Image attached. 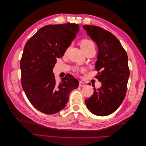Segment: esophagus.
Masks as SVG:
<instances>
[{
	"mask_svg": "<svg viewBox=\"0 0 146 146\" xmlns=\"http://www.w3.org/2000/svg\"><path fill=\"white\" fill-rule=\"evenodd\" d=\"M85 86V83H84L83 82H82V81H80V82H79V86L83 87V86Z\"/></svg>",
	"mask_w": 146,
	"mask_h": 146,
	"instance_id": "34e87169",
	"label": "esophagus"
}]
</instances>
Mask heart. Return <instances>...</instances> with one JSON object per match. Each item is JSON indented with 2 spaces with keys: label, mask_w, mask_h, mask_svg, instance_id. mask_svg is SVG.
Listing matches in <instances>:
<instances>
[{
  "label": "heart",
  "mask_w": 146,
  "mask_h": 146,
  "mask_svg": "<svg viewBox=\"0 0 146 146\" xmlns=\"http://www.w3.org/2000/svg\"><path fill=\"white\" fill-rule=\"evenodd\" d=\"M82 49L83 52H85L87 50H89L91 48H95V46L94 42L90 39H83L80 42Z\"/></svg>",
  "instance_id": "b5f03b06"
}]
</instances>
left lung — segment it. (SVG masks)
<instances>
[{"label":"left lung","mask_w":146,"mask_h":146,"mask_svg":"<svg viewBox=\"0 0 146 146\" xmlns=\"http://www.w3.org/2000/svg\"><path fill=\"white\" fill-rule=\"evenodd\" d=\"M83 28L98 47L95 69L99 72L96 77L102 83L98 89L94 87V94L85 100V104L95 115L108 116L116 111L125 98L130 76L128 56L111 33L95 25H85Z\"/></svg>","instance_id":"left-lung-1"}]
</instances>
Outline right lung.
<instances>
[{
  "label": "right lung",
  "mask_w": 146,
  "mask_h": 146,
  "mask_svg": "<svg viewBox=\"0 0 146 146\" xmlns=\"http://www.w3.org/2000/svg\"><path fill=\"white\" fill-rule=\"evenodd\" d=\"M79 31L76 24L47 25L26 42L21 60V83L29 100L38 111L52 114L62 110L79 82L68 74L56 83L53 68Z\"/></svg>",
  "instance_id": "1"
}]
</instances>
